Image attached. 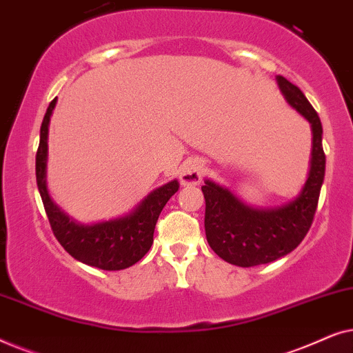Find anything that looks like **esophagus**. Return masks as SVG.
<instances>
[{
	"instance_id": "1",
	"label": "esophagus",
	"mask_w": 353,
	"mask_h": 353,
	"mask_svg": "<svg viewBox=\"0 0 353 353\" xmlns=\"http://www.w3.org/2000/svg\"><path fill=\"white\" fill-rule=\"evenodd\" d=\"M202 176H204V163L199 159H190L181 165L180 181L185 186L199 185Z\"/></svg>"
}]
</instances>
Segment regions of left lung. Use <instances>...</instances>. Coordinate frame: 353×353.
Listing matches in <instances>:
<instances>
[{"label": "left lung", "instance_id": "1", "mask_svg": "<svg viewBox=\"0 0 353 353\" xmlns=\"http://www.w3.org/2000/svg\"><path fill=\"white\" fill-rule=\"evenodd\" d=\"M284 99L312 128V159L305 185L299 194L278 207H254L241 201L228 188L205 180V236L212 250L238 267L270 263L292 252L310 230L325 180L326 156L323 127L316 110L301 90L284 77H276Z\"/></svg>", "mask_w": 353, "mask_h": 353}]
</instances>
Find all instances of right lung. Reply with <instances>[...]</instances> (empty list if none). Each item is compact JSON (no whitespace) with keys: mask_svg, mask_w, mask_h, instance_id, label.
<instances>
[{"mask_svg":"<svg viewBox=\"0 0 353 353\" xmlns=\"http://www.w3.org/2000/svg\"><path fill=\"white\" fill-rule=\"evenodd\" d=\"M56 99L51 101L40 130V146L37 151V185L45 205L48 220L56 239L72 257L81 263L108 272L128 268L139 262L152 245L154 228L168 199L180 188L172 180L156 188L139 201L128 214L98 223H80L65 214L48 192V133Z\"/></svg>","mask_w":353,"mask_h":353,"instance_id":"right-lung-1","label":"right lung"}]
</instances>
